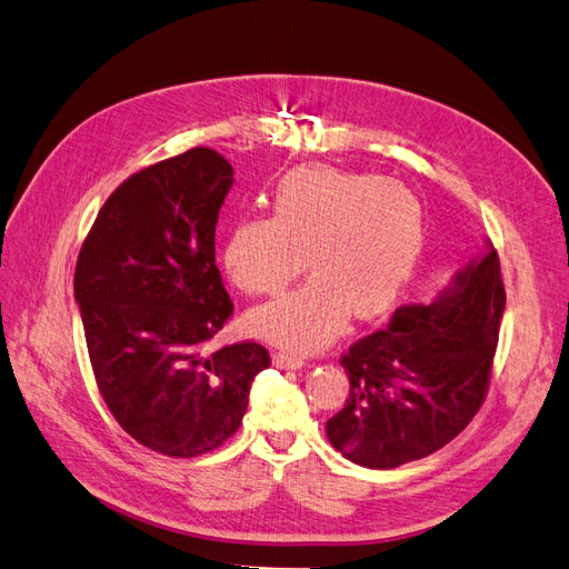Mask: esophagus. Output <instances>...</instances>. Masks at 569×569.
Here are the masks:
<instances>
[{
  "mask_svg": "<svg viewBox=\"0 0 569 569\" xmlns=\"http://www.w3.org/2000/svg\"><path fill=\"white\" fill-rule=\"evenodd\" d=\"M271 361H273V366H279V369H302L305 366L302 357L288 355V352H273Z\"/></svg>",
  "mask_w": 569,
  "mask_h": 569,
  "instance_id": "esophagus-1",
  "label": "esophagus"
}]
</instances>
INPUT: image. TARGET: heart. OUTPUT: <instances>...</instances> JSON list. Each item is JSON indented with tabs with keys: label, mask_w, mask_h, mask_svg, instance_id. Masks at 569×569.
<instances>
[{
	"label": "heart",
	"mask_w": 569,
	"mask_h": 569,
	"mask_svg": "<svg viewBox=\"0 0 569 569\" xmlns=\"http://www.w3.org/2000/svg\"><path fill=\"white\" fill-rule=\"evenodd\" d=\"M423 243V208L392 177L300 168L271 191V217H241L224 243L229 279L248 296H277L307 267L302 288L252 311L264 340L315 352L355 309L376 317L409 281Z\"/></svg>",
	"instance_id": "b5f03b06"
}]
</instances>
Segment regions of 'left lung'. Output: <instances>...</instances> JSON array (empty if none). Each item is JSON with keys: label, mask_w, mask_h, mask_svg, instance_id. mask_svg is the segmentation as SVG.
Returning a JSON list of instances; mask_svg holds the SVG:
<instances>
[{"label": "left lung", "mask_w": 569, "mask_h": 569, "mask_svg": "<svg viewBox=\"0 0 569 569\" xmlns=\"http://www.w3.org/2000/svg\"><path fill=\"white\" fill-rule=\"evenodd\" d=\"M506 307L491 246L432 305L399 307L390 323L340 357L350 378L326 435L352 463L390 470L449 445L489 390Z\"/></svg>", "instance_id": "1"}]
</instances>
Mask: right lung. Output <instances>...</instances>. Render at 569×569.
Wrapping results in <instances>:
<instances>
[{"instance_id": "add662e5", "label": "right lung", "mask_w": 569, "mask_h": 569, "mask_svg": "<svg viewBox=\"0 0 569 569\" xmlns=\"http://www.w3.org/2000/svg\"><path fill=\"white\" fill-rule=\"evenodd\" d=\"M233 168L206 146L149 164L108 196L76 267L87 352L118 426L172 458L238 430L269 352L243 340L208 352L233 315L214 264Z\"/></svg>"}]
</instances>
